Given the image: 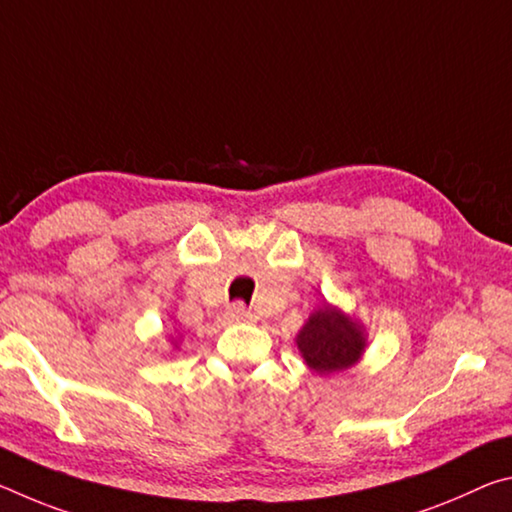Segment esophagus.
Instances as JSON below:
<instances>
[{
    "mask_svg": "<svg viewBox=\"0 0 512 512\" xmlns=\"http://www.w3.org/2000/svg\"><path fill=\"white\" fill-rule=\"evenodd\" d=\"M225 314H228L232 323H250V320H253V314L244 307V302H235V305H230Z\"/></svg>",
    "mask_w": 512,
    "mask_h": 512,
    "instance_id": "34e87169",
    "label": "esophagus"
}]
</instances>
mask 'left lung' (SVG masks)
Returning a JSON list of instances; mask_svg holds the SVG:
<instances>
[{"label": "left lung", "instance_id": "1", "mask_svg": "<svg viewBox=\"0 0 512 512\" xmlns=\"http://www.w3.org/2000/svg\"><path fill=\"white\" fill-rule=\"evenodd\" d=\"M296 345L307 368L323 377L357 366L368 348V332L361 320L325 302L300 327Z\"/></svg>", "mask_w": 512, "mask_h": 512}]
</instances>
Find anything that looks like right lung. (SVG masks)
I'll use <instances>...</instances> for the list:
<instances>
[{"label": "right lung", "instance_id": "obj_1", "mask_svg": "<svg viewBox=\"0 0 512 512\" xmlns=\"http://www.w3.org/2000/svg\"><path fill=\"white\" fill-rule=\"evenodd\" d=\"M169 343H171V350H178L180 343H183V334H171Z\"/></svg>", "mask_w": 512, "mask_h": 512}]
</instances>
